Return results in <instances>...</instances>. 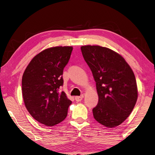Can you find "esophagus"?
Instances as JSON below:
<instances>
[{
  "label": "esophagus",
  "instance_id": "esophagus-1",
  "mask_svg": "<svg viewBox=\"0 0 155 155\" xmlns=\"http://www.w3.org/2000/svg\"><path fill=\"white\" fill-rule=\"evenodd\" d=\"M83 97H84V95H83V94H82L81 96H77V97H75V98H75L76 101L79 102V101H82V99H83Z\"/></svg>",
  "mask_w": 155,
  "mask_h": 155
}]
</instances>
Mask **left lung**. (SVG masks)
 Here are the masks:
<instances>
[{
	"mask_svg": "<svg viewBox=\"0 0 155 155\" xmlns=\"http://www.w3.org/2000/svg\"><path fill=\"white\" fill-rule=\"evenodd\" d=\"M81 52L96 82L98 102L94 119L108 128L120 125L130 114L138 98L135 77L124 58L111 49L85 45Z\"/></svg>",
	"mask_w": 155,
	"mask_h": 155,
	"instance_id": "obj_1",
	"label": "left lung"
}]
</instances>
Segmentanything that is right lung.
<instances>
[{
    "label": "right lung",
    "instance_id": "1",
    "mask_svg": "<svg viewBox=\"0 0 155 155\" xmlns=\"http://www.w3.org/2000/svg\"><path fill=\"white\" fill-rule=\"evenodd\" d=\"M72 47L45 49L32 59L22 78V93L26 108L36 120L47 127L64 120L72 101L59 88L62 73L70 59Z\"/></svg>",
    "mask_w": 155,
    "mask_h": 155
}]
</instances>
